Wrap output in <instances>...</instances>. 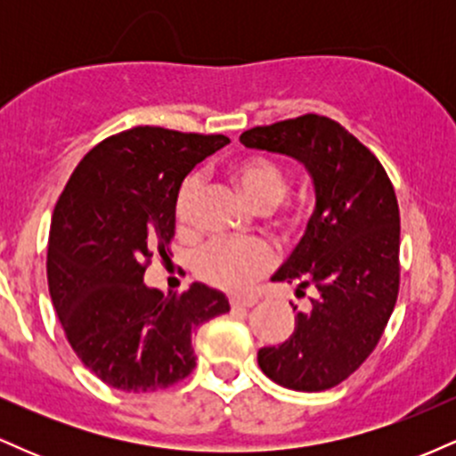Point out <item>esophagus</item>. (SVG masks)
I'll return each instance as SVG.
<instances>
[{"label":"esophagus","mask_w":456,"mask_h":456,"mask_svg":"<svg viewBox=\"0 0 456 456\" xmlns=\"http://www.w3.org/2000/svg\"><path fill=\"white\" fill-rule=\"evenodd\" d=\"M229 302H232L233 308H250V306L257 305V297H253V296H233Z\"/></svg>","instance_id":"34e87169"}]
</instances>
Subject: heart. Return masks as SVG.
<instances>
[{
	"mask_svg": "<svg viewBox=\"0 0 456 456\" xmlns=\"http://www.w3.org/2000/svg\"><path fill=\"white\" fill-rule=\"evenodd\" d=\"M232 180L248 206L259 212H270L287 195L285 169L265 156H248L240 160L232 169ZM199 175L191 174L177 186L174 199V214L177 227L191 229L192 212L199 197ZM270 246L261 240H212L197 250L192 257V270L208 285L218 287L224 291H240L248 287L257 276L265 274L272 268Z\"/></svg>",
	"mask_w": 456,
	"mask_h": 456,
	"instance_id": "b5f03b06",
	"label": "heart"
}]
</instances>
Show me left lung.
Returning <instances> with one entry per match:
<instances>
[{"mask_svg": "<svg viewBox=\"0 0 456 456\" xmlns=\"http://www.w3.org/2000/svg\"><path fill=\"white\" fill-rule=\"evenodd\" d=\"M246 148L285 154L305 165L315 212L305 238L272 276L313 291L294 334L261 347L257 362L285 388L319 392L347 379L384 334L399 296L401 218L381 162L349 130L306 113L240 134Z\"/></svg>", "mask_w": 456, "mask_h": 456, "instance_id": "1", "label": "left lung"}]
</instances>
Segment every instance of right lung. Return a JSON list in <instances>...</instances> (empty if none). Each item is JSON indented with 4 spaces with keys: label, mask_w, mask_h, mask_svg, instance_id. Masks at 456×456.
<instances>
[{
    "label": "right lung",
    "mask_w": 456,
    "mask_h": 456,
    "mask_svg": "<svg viewBox=\"0 0 456 456\" xmlns=\"http://www.w3.org/2000/svg\"><path fill=\"white\" fill-rule=\"evenodd\" d=\"M224 134L137 126L83 156L57 199L46 279L68 343L104 384L169 388L195 369L192 334L229 311L218 289L192 282L165 296L143 282L175 233L177 186Z\"/></svg>",
    "instance_id": "right-lung-1"
}]
</instances>
